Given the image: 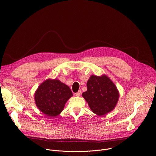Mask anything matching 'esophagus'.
Here are the masks:
<instances>
[{
    "label": "esophagus",
    "instance_id": "34e87169",
    "mask_svg": "<svg viewBox=\"0 0 156 156\" xmlns=\"http://www.w3.org/2000/svg\"><path fill=\"white\" fill-rule=\"evenodd\" d=\"M81 90H79L77 93H75V95L76 96H80L81 95Z\"/></svg>",
    "mask_w": 156,
    "mask_h": 156
}]
</instances>
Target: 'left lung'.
I'll use <instances>...</instances> for the list:
<instances>
[{
    "mask_svg": "<svg viewBox=\"0 0 156 156\" xmlns=\"http://www.w3.org/2000/svg\"><path fill=\"white\" fill-rule=\"evenodd\" d=\"M87 88L82 96L96 115H104L114 108L119 100V92L107 76L92 75L87 82Z\"/></svg>",
    "mask_w": 156,
    "mask_h": 156,
    "instance_id": "1",
    "label": "left lung"
}]
</instances>
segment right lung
I'll list each match as a JSON object with an SVG mask.
<instances>
[{"label": "right lung", "mask_w": 156, "mask_h": 156, "mask_svg": "<svg viewBox=\"0 0 156 156\" xmlns=\"http://www.w3.org/2000/svg\"><path fill=\"white\" fill-rule=\"evenodd\" d=\"M72 96L67 85L57 80H47L38 87L34 99L41 112L52 118L61 113L65 104Z\"/></svg>", "instance_id": "obj_1"}]
</instances>
